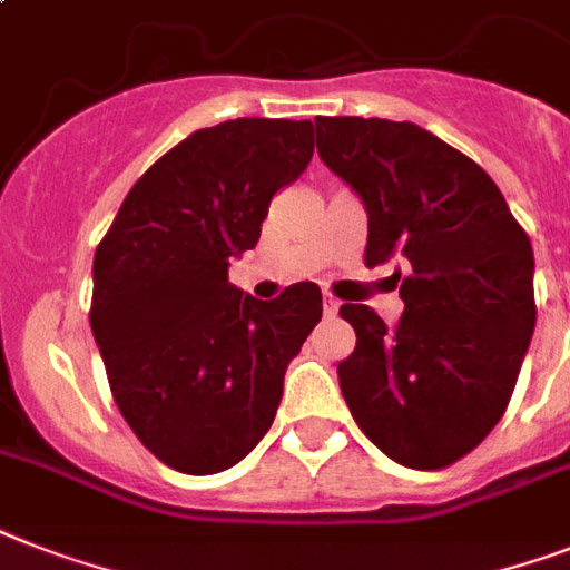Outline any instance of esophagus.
Listing matches in <instances>:
<instances>
[{"mask_svg":"<svg viewBox=\"0 0 570 570\" xmlns=\"http://www.w3.org/2000/svg\"><path fill=\"white\" fill-rule=\"evenodd\" d=\"M322 309H325V316H336L340 313V301L333 298V295H325V301H322Z\"/></svg>","mask_w":570,"mask_h":570,"instance_id":"34e87169","label":"esophagus"}]
</instances>
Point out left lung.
Instances as JSON below:
<instances>
[{
    "label": "left lung",
    "instance_id": "8db88e82",
    "mask_svg": "<svg viewBox=\"0 0 570 570\" xmlns=\"http://www.w3.org/2000/svg\"><path fill=\"white\" fill-rule=\"evenodd\" d=\"M316 146L368 213L365 263L404 266L397 325L340 307L357 333L342 397L390 460L445 469L510 404L535 327L533 245L498 184L415 122L318 117Z\"/></svg>",
    "mask_w": 570,
    "mask_h": 570
}]
</instances>
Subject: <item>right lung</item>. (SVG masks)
<instances>
[{"instance_id":"obj_1","label":"right lung","mask_w":570,"mask_h":570,"mask_svg":"<svg viewBox=\"0 0 570 570\" xmlns=\"http://www.w3.org/2000/svg\"><path fill=\"white\" fill-rule=\"evenodd\" d=\"M313 157L309 119H228L146 169L92 257L90 327L128 428L184 474L237 465L275 421L322 289L257 301L228 284L277 189Z\"/></svg>"}]
</instances>
